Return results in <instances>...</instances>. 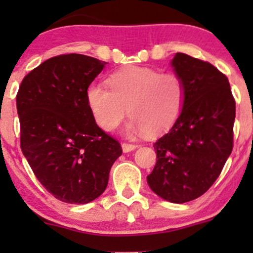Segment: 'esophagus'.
Masks as SVG:
<instances>
[{
    "label": "esophagus",
    "instance_id": "obj_1",
    "mask_svg": "<svg viewBox=\"0 0 253 253\" xmlns=\"http://www.w3.org/2000/svg\"><path fill=\"white\" fill-rule=\"evenodd\" d=\"M121 147H122V152H124V153H128V152H132V150L136 149L137 144H129V143H122Z\"/></svg>",
    "mask_w": 253,
    "mask_h": 253
}]
</instances>
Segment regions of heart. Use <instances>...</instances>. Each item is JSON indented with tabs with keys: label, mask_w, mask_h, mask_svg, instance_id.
Wrapping results in <instances>:
<instances>
[{
	"label": "heart",
	"mask_w": 253,
	"mask_h": 253,
	"mask_svg": "<svg viewBox=\"0 0 253 253\" xmlns=\"http://www.w3.org/2000/svg\"><path fill=\"white\" fill-rule=\"evenodd\" d=\"M109 85L91 84L86 90L91 115L104 131L116 128L129 114L127 133L162 134L174 126L185 104V84L175 72L129 66L112 73Z\"/></svg>",
	"instance_id": "obj_1"
}]
</instances>
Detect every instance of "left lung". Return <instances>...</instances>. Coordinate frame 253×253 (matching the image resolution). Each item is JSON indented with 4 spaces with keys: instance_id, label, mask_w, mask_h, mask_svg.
<instances>
[{
    "instance_id": "1",
    "label": "left lung",
    "mask_w": 253,
    "mask_h": 253,
    "mask_svg": "<svg viewBox=\"0 0 253 253\" xmlns=\"http://www.w3.org/2000/svg\"><path fill=\"white\" fill-rule=\"evenodd\" d=\"M170 65L185 84V104L154 143L157 163L147 182L163 200L185 203L208 191L231 154L235 100L228 78L209 62L177 52Z\"/></svg>"
}]
</instances>
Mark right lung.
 <instances>
[{"instance_id":"obj_1","label":"right lung","mask_w":253,"mask_h":253,"mask_svg":"<svg viewBox=\"0 0 253 253\" xmlns=\"http://www.w3.org/2000/svg\"><path fill=\"white\" fill-rule=\"evenodd\" d=\"M106 62L68 53L28 73L17 94L20 148L53 197L85 205L108 186L121 145L96 125L86 90Z\"/></svg>"}]
</instances>
